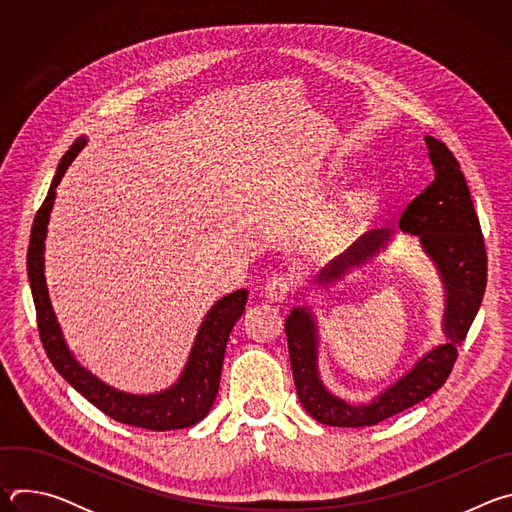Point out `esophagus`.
I'll list each match as a JSON object with an SVG mask.
<instances>
[{"mask_svg":"<svg viewBox=\"0 0 512 512\" xmlns=\"http://www.w3.org/2000/svg\"><path fill=\"white\" fill-rule=\"evenodd\" d=\"M291 291H294V279L285 273L273 275L267 283H265V298L273 300V302H281L285 300Z\"/></svg>","mask_w":512,"mask_h":512,"instance_id":"1","label":"esophagus"}]
</instances>
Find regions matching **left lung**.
<instances>
[{"mask_svg":"<svg viewBox=\"0 0 512 512\" xmlns=\"http://www.w3.org/2000/svg\"><path fill=\"white\" fill-rule=\"evenodd\" d=\"M427 156L433 166L431 184L415 196L399 218V229L417 235L423 251L435 263L446 287L444 332L446 344L429 350L415 367L371 403L352 405L332 395L318 375V330L308 308H294L285 318L291 373L304 409L320 423L334 427L377 425L429 397L450 377L486 287V247L470 188L458 160L446 143L425 135ZM391 241V231L362 235L346 253L328 263L320 283H334L350 267L367 263Z\"/></svg>","mask_w":512,"mask_h":512,"instance_id":"8db88e82","label":"left lung"}]
</instances>
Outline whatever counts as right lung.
<instances>
[{"label": "right lung", "instance_id": "obj_1", "mask_svg": "<svg viewBox=\"0 0 512 512\" xmlns=\"http://www.w3.org/2000/svg\"><path fill=\"white\" fill-rule=\"evenodd\" d=\"M83 148L85 137L72 143L70 150L60 160L48 196L36 212L32 225L28 247V279L36 306V320L42 346L52 362V367L66 379V383L75 387L87 401H91L111 419L152 431L190 427L198 423L202 417H206L218 395L227 340L235 322L241 318L245 310L247 289H237L233 294L223 296L208 310L196 334L194 346L190 350L186 369L174 387L154 395H129L123 391H115L113 387L105 385L89 371H85L75 360V356L70 354L62 338L60 326L50 306L44 277V239L50 210L56 196V186L60 184L66 168Z\"/></svg>", "mask_w": 512, "mask_h": 512}]
</instances>
